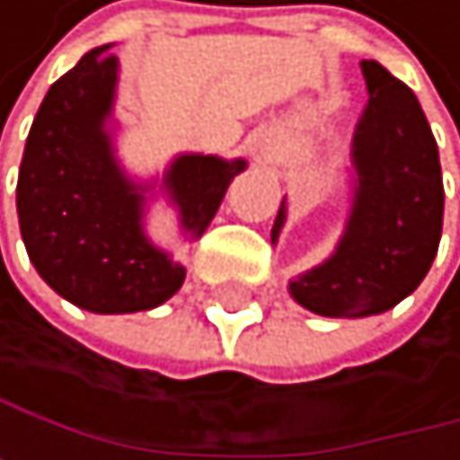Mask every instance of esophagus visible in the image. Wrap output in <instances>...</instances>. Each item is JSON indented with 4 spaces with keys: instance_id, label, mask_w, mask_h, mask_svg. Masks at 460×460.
<instances>
[{
    "instance_id": "esophagus-1",
    "label": "esophagus",
    "mask_w": 460,
    "mask_h": 460,
    "mask_svg": "<svg viewBox=\"0 0 460 460\" xmlns=\"http://www.w3.org/2000/svg\"><path fill=\"white\" fill-rule=\"evenodd\" d=\"M261 154H264V156H268V146H264V143H261Z\"/></svg>"
}]
</instances>
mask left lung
Listing matches in <instances>:
<instances>
[{
	"label": "left lung",
	"mask_w": 460,
	"mask_h": 460,
	"mask_svg": "<svg viewBox=\"0 0 460 460\" xmlns=\"http://www.w3.org/2000/svg\"><path fill=\"white\" fill-rule=\"evenodd\" d=\"M369 102L350 146V212L333 253L289 281L300 306L323 317H369L409 297L441 240L445 184L428 118L409 84L361 60ZM287 223V199L270 240Z\"/></svg>",
	"instance_id": "1"
}]
</instances>
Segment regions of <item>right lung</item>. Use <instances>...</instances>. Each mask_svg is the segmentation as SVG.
I'll list each match as a JSON object with an SVG mask.
<instances>
[{
  "instance_id": "right-lung-1",
  "label": "right lung",
  "mask_w": 460,
  "mask_h": 460,
  "mask_svg": "<svg viewBox=\"0 0 460 460\" xmlns=\"http://www.w3.org/2000/svg\"><path fill=\"white\" fill-rule=\"evenodd\" d=\"M99 46L49 87L32 120L15 187L22 240L38 276L74 306L132 314L165 304L184 264L146 234L154 190L199 240L245 160L179 154L163 181H135L115 154L118 58Z\"/></svg>"
}]
</instances>
